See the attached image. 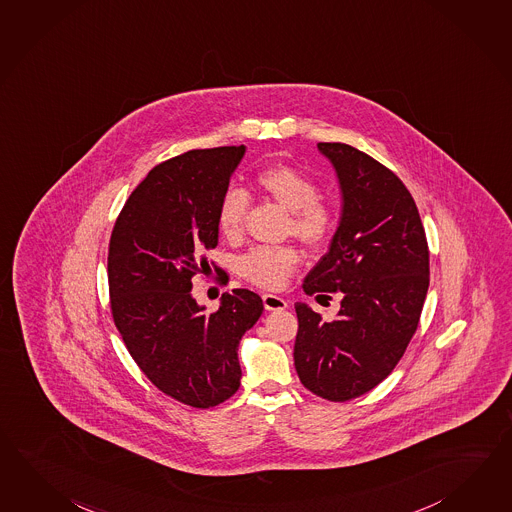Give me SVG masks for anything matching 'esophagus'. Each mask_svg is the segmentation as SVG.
Wrapping results in <instances>:
<instances>
[{
    "label": "esophagus",
    "instance_id": "esophagus-1",
    "mask_svg": "<svg viewBox=\"0 0 512 512\" xmlns=\"http://www.w3.org/2000/svg\"><path fill=\"white\" fill-rule=\"evenodd\" d=\"M263 306L269 311H276V309H284L287 306L286 300L278 295H271V293H265L262 297Z\"/></svg>",
    "mask_w": 512,
    "mask_h": 512
}]
</instances>
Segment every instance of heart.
Here are the masks:
<instances>
[{"label":"heart","instance_id":"b5f03b06","mask_svg":"<svg viewBox=\"0 0 512 512\" xmlns=\"http://www.w3.org/2000/svg\"><path fill=\"white\" fill-rule=\"evenodd\" d=\"M256 190L263 199L289 212L287 230L308 247H321L332 238L337 226V210L319 195L317 182L297 167L276 164L258 171ZM249 208L247 193L230 188L217 206V228L228 241L243 236ZM300 254L295 247H254L239 258L238 271L249 284L262 289H280L297 269Z\"/></svg>","mask_w":512,"mask_h":512}]
</instances>
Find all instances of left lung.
<instances>
[{
    "instance_id": "obj_1",
    "label": "left lung",
    "mask_w": 512,
    "mask_h": 512,
    "mask_svg": "<svg viewBox=\"0 0 512 512\" xmlns=\"http://www.w3.org/2000/svg\"><path fill=\"white\" fill-rule=\"evenodd\" d=\"M343 191V217L330 250L304 278V293H343L324 322L297 302L295 369L302 385L330 402L369 393L413 339L429 286L428 239L404 182L352 145L321 142Z\"/></svg>"
}]
</instances>
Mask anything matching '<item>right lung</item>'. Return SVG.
<instances>
[{
    "label": "right lung",
    "instance_id": "add662e5",
    "mask_svg": "<svg viewBox=\"0 0 512 512\" xmlns=\"http://www.w3.org/2000/svg\"><path fill=\"white\" fill-rule=\"evenodd\" d=\"M243 155V145L193 149L153 167L108 243L110 311L129 354L158 391L199 409L238 391L239 339L263 311L249 289L223 293L212 313L191 295L197 274L223 271L206 252L217 247V206Z\"/></svg>",
    "mask_w": 512,
    "mask_h": 512
}]
</instances>
